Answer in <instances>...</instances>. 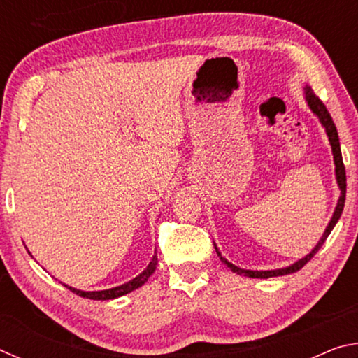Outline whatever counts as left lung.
<instances>
[{"mask_svg": "<svg viewBox=\"0 0 358 358\" xmlns=\"http://www.w3.org/2000/svg\"><path fill=\"white\" fill-rule=\"evenodd\" d=\"M305 101L308 107H310V110L316 115L319 118L320 124L324 126V129L327 132V137H329V142H330V147H331V153H333V162H335V177H336V183L339 187V199L336 202V207L335 211H333V216L329 222V226L325 227L322 237L317 241V245L313 248L310 254H306L305 257H301L294 262L292 265L289 266H284V268H276V270H246V268H240V266L234 265L232 262H229L226 257H222V254L217 250V246L215 243V250L217 252V256L222 260L224 264H226L230 270L234 271V273L237 275H245L248 278H260V280H266V278H273V276H284V275H289V273H295V271H299L303 265L308 264L311 260V257L316 254L320 246L325 243L327 237H329L330 232L333 230V227L336 226V222L339 217H341L343 213V208H344V201H346V171H344V164H343V156H341V147H339V138H338V131H336V126L333 123V120L330 117L329 110H327V107L322 104V101H320L314 92L311 90V87H305Z\"/></svg>", "mask_w": 358, "mask_h": 358, "instance_id": "left-lung-1", "label": "left lung"}]
</instances>
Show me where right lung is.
<instances>
[{"instance_id":"1","label":"right lung","mask_w":358,"mask_h":358,"mask_svg":"<svg viewBox=\"0 0 358 358\" xmlns=\"http://www.w3.org/2000/svg\"><path fill=\"white\" fill-rule=\"evenodd\" d=\"M156 265H157V256L155 252L153 259H151V262L148 264L147 268H145L141 275H137L134 280H131L128 282L121 284V286L117 287H112V289H106V290H92V292H85V290L80 289H76V287H71L68 284H63V286L68 287L72 292L80 295V296H87V299H92V300H113V299H118L121 295H126L132 292V290H136L138 287H142L145 282L148 281V278L155 273L156 270Z\"/></svg>"}]
</instances>
